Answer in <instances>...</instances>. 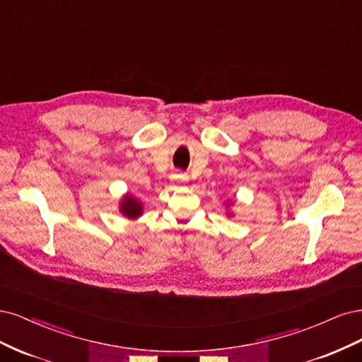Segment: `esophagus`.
<instances>
[{
	"mask_svg": "<svg viewBox=\"0 0 362 362\" xmlns=\"http://www.w3.org/2000/svg\"><path fill=\"white\" fill-rule=\"evenodd\" d=\"M174 179L179 180V182H188V176H186V174H176Z\"/></svg>",
	"mask_w": 362,
	"mask_h": 362,
	"instance_id": "34e87169",
	"label": "esophagus"
}]
</instances>
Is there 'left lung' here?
Wrapping results in <instances>:
<instances>
[{
    "label": "left lung",
    "mask_w": 362,
    "mask_h": 362,
    "mask_svg": "<svg viewBox=\"0 0 362 362\" xmlns=\"http://www.w3.org/2000/svg\"><path fill=\"white\" fill-rule=\"evenodd\" d=\"M228 215H231V214H228Z\"/></svg>",
    "instance_id": "8db88e82"
}]
</instances>
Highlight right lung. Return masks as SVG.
Returning <instances> with one entry per match:
<instances>
[{"mask_svg":"<svg viewBox=\"0 0 362 362\" xmlns=\"http://www.w3.org/2000/svg\"><path fill=\"white\" fill-rule=\"evenodd\" d=\"M120 212L129 219H136L138 216H141L143 214V203L138 202L135 197L131 194H127L122 198L120 202Z\"/></svg>","mask_w":362,"mask_h":362,"instance_id":"obj_1","label":"right lung"}]
</instances>
